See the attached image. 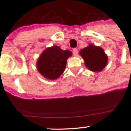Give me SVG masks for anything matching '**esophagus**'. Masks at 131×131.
I'll return each mask as SVG.
<instances>
[{"mask_svg":"<svg viewBox=\"0 0 131 131\" xmlns=\"http://www.w3.org/2000/svg\"><path fill=\"white\" fill-rule=\"evenodd\" d=\"M72 51H73V55L75 56H76L78 54V49L77 48H74L73 49V50H72Z\"/></svg>","mask_w":131,"mask_h":131,"instance_id":"1","label":"esophagus"}]
</instances>
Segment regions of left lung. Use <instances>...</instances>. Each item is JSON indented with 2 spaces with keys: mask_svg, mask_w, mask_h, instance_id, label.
Wrapping results in <instances>:
<instances>
[{
  "mask_svg": "<svg viewBox=\"0 0 131 131\" xmlns=\"http://www.w3.org/2000/svg\"><path fill=\"white\" fill-rule=\"evenodd\" d=\"M80 55L84 59L85 67L92 72L101 71L108 62V56L104 50L93 44L89 45L80 50Z\"/></svg>",
  "mask_w": 131,
  "mask_h": 131,
  "instance_id": "1",
  "label": "left lung"
}]
</instances>
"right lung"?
Wrapping results in <instances>:
<instances>
[{
  "instance_id": "add662e5",
  "label": "right lung",
  "mask_w": 131,
  "mask_h": 131,
  "mask_svg": "<svg viewBox=\"0 0 131 131\" xmlns=\"http://www.w3.org/2000/svg\"><path fill=\"white\" fill-rule=\"evenodd\" d=\"M72 53L54 46L46 49L37 62V70L41 75L49 80H56L63 74L67 61Z\"/></svg>"
}]
</instances>
